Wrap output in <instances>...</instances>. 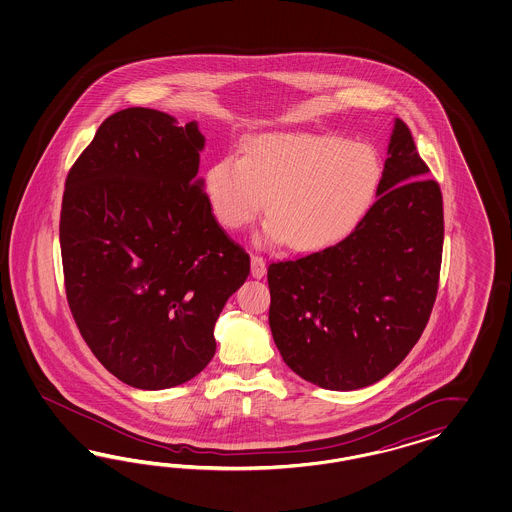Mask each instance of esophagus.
Listing matches in <instances>:
<instances>
[{
  "label": "esophagus",
  "instance_id": "34e87169",
  "mask_svg": "<svg viewBox=\"0 0 512 512\" xmlns=\"http://www.w3.org/2000/svg\"><path fill=\"white\" fill-rule=\"evenodd\" d=\"M264 272H266V263H264L263 257L253 255L251 257V276L257 279L263 278Z\"/></svg>",
  "mask_w": 512,
  "mask_h": 512
}]
</instances>
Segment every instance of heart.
<instances>
[{
    "label": "heart",
    "mask_w": 512,
    "mask_h": 512,
    "mask_svg": "<svg viewBox=\"0 0 512 512\" xmlns=\"http://www.w3.org/2000/svg\"><path fill=\"white\" fill-rule=\"evenodd\" d=\"M383 161L364 142L306 133H266L248 140L242 159L219 157L206 172L217 221L238 229L266 199V233L311 251L341 240L370 210Z\"/></svg>",
    "instance_id": "heart-1"
}]
</instances>
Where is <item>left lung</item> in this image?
Segmentation results:
<instances>
[{"instance_id":"left-lung-1","label":"left lung","mask_w":512,"mask_h":512,"mask_svg":"<svg viewBox=\"0 0 512 512\" xmlns=\"http://www.w3.org/2000/svg\"><path fill=\"white\" fill-rule=\"evenodd\" d=\"M377 201L338 244L268 266V323L285 364L326 390L370 387L419 341L434 308L443 197L400 118Z\"/></svg>"}]
</instances>
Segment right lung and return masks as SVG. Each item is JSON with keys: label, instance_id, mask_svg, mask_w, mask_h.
I'll return each mask as SVG.
<instances>
[{"label": "right lung", "instance_id": "add662e5", "mask_svg": "<svg viewBox=\"0 0 512 512\" xmlns=\"http://www.w3.org/2000/svg\"><path fill=\"white\" fill-rule=\"evenodd\" d=\"M204 137L154 109L99 125L67 174L60 216L65 293L97 360L129 387L201 373L214 326L249 276L197 178Z\"/></svg>", "mask_w": 512, "mask_h": 512}]
</instances>
